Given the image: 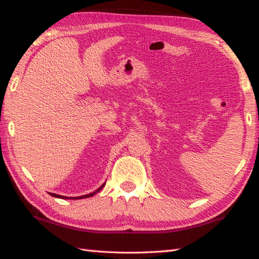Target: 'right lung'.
Returning <instances> with one entry per match:
<instances>
[{
    "mask_svg": "<svg viewBox=\"0 0 259 259\" xmlns=\"http://www.w3.org/2000/svg\"><path fill=\"white\" fill-rule=\"evenodd\" d=\"M104 185H105V183L103 184L102 186H100L98 190H96L95 192H93V193H89V194H85V195H82V196H74V198H68V196H64V195H58V194H55V193H50V195H52V196H55V198H58V199H69V200H78V199H85V198H90V196H94L96 193H98L100 190H102V188L104 187Z\"/></svg>",
    "mask_w": 259,
    "mask_h": 259,
    "instance_id": "right-lung-1",
    "label": "right lung"
}]
</instances>
